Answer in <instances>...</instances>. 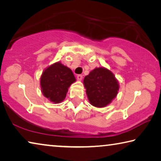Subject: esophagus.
<instances>
[{"label":"esophagus","instance_id":"obj_1","mask_svg":"<svg viewBox=\"0 0 161 161\" xmlns=\"http://www.w3.org/2000/svg\"><path fill=\"white\" fill-rule=\"evenodd\" d=\"M82 75H78L77 76H76V78H77V80H79V81H81V80H82Z\"/></svg>","mask_w":161,"mask_h":161}]
</instances>
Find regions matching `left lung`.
<instances>
[{
	"label": "left lung",
	"instance_id": "8db88e82",
	"mask_svg": "<svg viewBox=\"0 0 161 161\" xmlns=\"http://www.w3.org/2000/svg\"><path fill=\"white\" fill-rule=\"evenodd\" d=\"M84 85L90 104L104 108L115 97L119 90L118 81L110 71L95 68L84 79Z\"/></svg>",
	"mask_w": 161,
	"mask_h": 161
}]
</instances>
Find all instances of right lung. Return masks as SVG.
<instances>
[{
    "label": "right lung",
    "mask_w": 161,
    "mask_h": 161,
    "mask_svg": "<svg viewBox=\"0 0 161 161\" xmlns=\"http://www.w3.org/2000/svg\"><path fill=\"white\" fill-rule=\"evenodd\" d=\"M76 81L69 68L57 62L46 69L41 76V87L45 97L59 103L65 99L68 88Z\"/></svg>",
    "instance_id": "right-lung-1"
}]
</instances>
